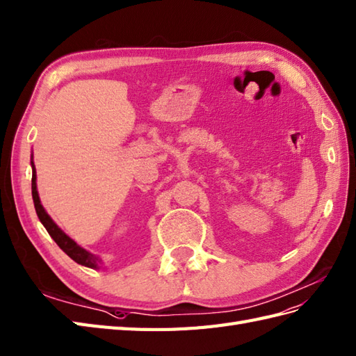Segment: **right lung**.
Segmentation results:
<instances>
[{
  "label": "right lung",
  "mask_w": 356,
  "mask_h": 356,
  "mask_svg": "<svg viewBox=\"0 0 356 356\" xmlns=\"http://www.w3.org/2000/svg\"><path fill=\"white\" fill-rule=\"evenodd\" d=\"M31 166H33V178H31V195H33V202H34V208H36V213H38V218L40 219L43 227L47 228L48 234L51 237L54 238L56 243L58 245V248L63 250L66 255L71 257L75 263L86 266V267H90V268H97L101 263V259L93 255L88 250L83 249L81 246H78L72 238H69L66 234L60 229L57 225L53 222V219L49 218L48 213L43 210V207L40 204V199L38 195V188H36V170H34V164L31 161Z\"/></svg>",
  "instance_id": "add662e5"
}]
</instances>
